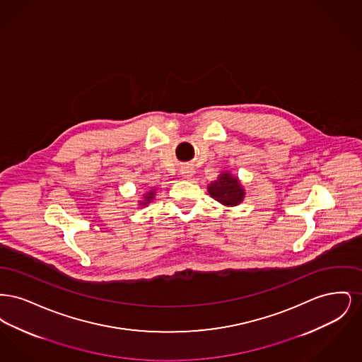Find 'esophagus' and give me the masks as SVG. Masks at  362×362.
Segmentation results:
<instances>
[{
  "label": "esophagus",
  "mask_w": 362,
  "mask_h": 362,
  "mask_svg": "<svg viewBox=\"0 0 362 362\" xmlns=\"http://www.w3.org/2000/svg\"><path fill=\"white\" fill-rule=\"evenodd\" d=\"M192 173H194V170L191 168V167H185V168H182V171H180V175L183 176V177H191L192 176Z\"/></svg>",
  "instance_id": "1"
}]
</instances>
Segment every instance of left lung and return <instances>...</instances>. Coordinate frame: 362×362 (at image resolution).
Instances as JSON below:
<instances>
[{"mask_svg":"<svg viewBox=\"0 0 362 362\" xmlns=\"http://www.w3.org/2000/svg\"><path fill=\"white\" fill-rule=\"evenodd\" d=\"M207 189L216 201L226 206H236L244 198V189H241L239 180L232 177L230 173H221Z\"/></svg>","mask_w":362,"mask_h":362,"instance_id":"1","label":"left lung"}]
</instances>
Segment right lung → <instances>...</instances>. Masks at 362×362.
I'll return each instance as SVG.
<instances>
[{
    "label": "right lung",
    "mask_w": 362,
    "mask_h": 362,
    "mask_svg": "<svg viewBox=\"0 0 362 362\" xmlns=\"http://www.w3.org/2000/svg\"><path fill=\"white\" fill-rule=\"evenodd\" d=\"M153 197H155V191H151V192H146L145 194V201L144 202H141V205H146V204H149L152 199H153Z\"/></svg>",
    "instance_id": "add662e5"
}]
</instances>
